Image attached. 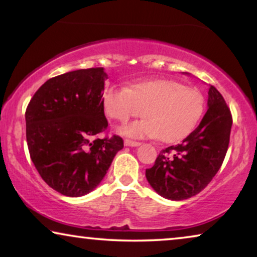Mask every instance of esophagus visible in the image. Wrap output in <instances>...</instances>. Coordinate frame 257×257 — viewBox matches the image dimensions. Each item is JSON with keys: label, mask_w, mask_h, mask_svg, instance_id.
Listing matches in <instances>:
<instances>
[{"label": "esophagus", "mask_w": 257, "mask_h": 257, "mask_svg": "<svg viewBox=\"0 0 257 257\" xmlns=\"http://www.w3.org/2000/svg\"><path fill=\"white\" fill-rule=\"evenodd\" d=\"M124 144H125V146H132V147L140 145L139 142H135V140H130V139H125Z\"/></svg>", "instance_id": "esophagus-1"}]
</instances>
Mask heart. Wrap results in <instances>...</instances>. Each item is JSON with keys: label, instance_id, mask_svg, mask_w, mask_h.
I'll list each match as a JSON object with an SVG mask.
<instances>
[{"label": "heart", "instance_id": "b5f03b06", "mask_svg": "<svg viewBox=\"0 0 257 257\" xmlns=\"http://www.w3.org/2000/svg\"><path fill=\"white\" fill-rule=\"evenodd\" d=\"M103 108L107 117L127 121L147 115L119 128L132 138H159L173 143L187 137L199 124L206 100L201 91L171 79L137 82L128 87L111 86L103 93Z\"/></svg>", "mask_w": 257, "mask_h": 257}]
</instances>
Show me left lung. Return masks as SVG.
<instances>
[{
    "mask_svg": "<svg viewBox=\"0 0 257 257\" xmlns=\"http://www.w3.org/2000/svg\"><path fill=\"white\" fill-rule=\"evenodd\" d=\"M208 110L201 122L178 145L159 153L146 170L152 188L164 198L180 201L202 191L215 177L229 145L233 118L222 94L208 90Z\"/></svg>",
    "mask_w": 257,
    "mask_h": 257,
    "instance_id": "obj_1",
    "label": "left lung"
}]
</instances>
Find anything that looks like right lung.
Instances as JSON below:
<instances>
[{
	"mask_svg": "<svg viewBox=\"0 0 257 257\" xmlns=\"http://www.w3.org/2000/svg\"><path fill=\"white\" fill-rule=\"evenodd\" d=\"M104 68L80 69L47 80L26 111L30 158L42 179L66 196L93 191L124 147L119 136L98 135L107 128L103 93Z\"/></svg>",
	"mask_w": 257,
	"mask_h": 257,
	"instance_id": "right-lung-1",
	"label": "right lung"
}]
</instances>
